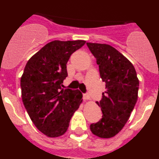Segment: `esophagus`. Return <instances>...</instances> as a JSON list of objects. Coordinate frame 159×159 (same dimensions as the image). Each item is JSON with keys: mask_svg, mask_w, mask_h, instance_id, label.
<instances>
[{"mask_svg": "<svg viewBox=\"0 0 159 159\" xmlns=\"http://www.w3.org/2000/svg\"><path fill=\"white\" fill-rule=\"evenodd\" d=\"M84 100H88V99H90V95L88 94H84Z\"/></svg>", "mask_w": 159, "mask_h": 159, "instance_id": "1", "label": "esophagus"}]
</instances>
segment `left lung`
<instances>
[{
  "label": "left lung",
  "mask_w": 159,
  "mask_h": 159,
  "mask_svg": "<svg viewBox=\"0 0 159 159\" xmlns=\"http://www.w3.org/2000/svg\"><path fill=\"white\" fill-rule=\"evenodd\" d=\"M96 59L106 91L97 104L102 116L90 129L95 135L108 139L123 129L134 109L138 99L139 81L134 66L115 48L105 43H87Z\"/></svg>",
  "instance_id": "1"
}]
</instances>
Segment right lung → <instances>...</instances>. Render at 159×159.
<instances>
[{"label":"right lung","mask_w":159,"mask_h":159,"mask_svg":"<svg viewBox=\"0 0 159 159\" xmlns=\"http://www.w3.org/2000/svg\"><path fill=\"white\" fill-rule=\"evenodd\" d=\"M85 40H54L32 56L20 79L22 101L32 123L51 138L67 131L73 114L82 102L79 90L64 89L67 63Z\"/></svg>","instance_id":"1"}]
</instances>
